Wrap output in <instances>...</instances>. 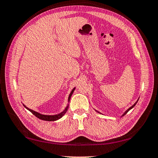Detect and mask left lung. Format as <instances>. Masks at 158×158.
Wrapping results in <instances>:
<instances>
[{"instance_id":"8db88e82","label":"left lung","mask_w":158,"mask_h":158,"mask_svg":"<svg viewBox=\"0 0 158 158\" xmlns=\"http://www.w3.org/2000/svg\"><path fill=\"white\" fill-rule=\"evenodd\" d=\"M138 101H139V100H137V101H136V102H135V104H134V105H132V106H131V107H130V108H129V109H127V110H126V112H125V113H123V115H126V113H127V112H128V111H129V110H130V109H132V108H133V107H134V106H135V105H136V103H137V102H138ZM98 113H99V112H98Z\"/></svg>"}]
</instances>
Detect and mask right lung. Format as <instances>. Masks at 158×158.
I'll return each instance as SVG.
<instances>
[{"label": "right lung", "mask_w": 158, "mask_h": 158, "mask_svg": "<svg viewBox=\"0 0 158 158\" xmlns=\"http://www.w3.org/2000/svg\"><path fill=\"white\" fill-rule=\"evenodd\" d=\"M75 88H74L71 91V92H70V95H69V100H68L69 102L70 101V98H71V96H72L73 93V92H74V90H75ZM23 105L24 106V107H25V108H26V109H28V110H29V111H31V112L33 114V115H35L36 117H38L39 119H42V120H45V121H49V122H52V121H56V120H58V119L61 118V117L66 113L67 110H68V108H69V106H67L66 107V109H65L64 110H63V111H62V113H60L58 114V115H42V114H41V113L36 112V111H35V110H32V109H30L29 108H28L27 106H26L24 105Z\"/></svg>", "instance_id": "add662e5"}]
</instances>
